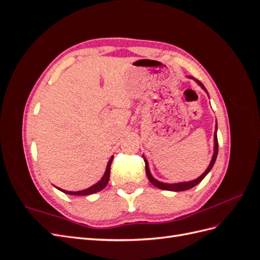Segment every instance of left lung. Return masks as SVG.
Returning <instances> with one entry per match:
<instances>
[{
    "label": "left lung",
    "instance_id": "8db88e82",
    "mask_svg": "<svg viewBox=\"0 0 260 260\" xmlns=\"http://www.w3.org/2000/svg\"><path fill=\"white\" fill-rule=\"evenodd\" d=\"M187 78H190V79H193L196 83H198L201 88L205 91L207 94V90L205 86H204V84L199 81L198 79H195V78H193L192 76H187ZM217 155H218V139H217V123H216V129H215V135H214V154H212V157H211V160H210V164L208 165L207 169L203 172V174L199 177L196 178L194 180H191V181H186V182H177V183H166V182H161V181H158L157 179H155L151 171H149V167H148V162L147 160L144 158V161H145V171H146V175H147V178L149 180V182H151L153 185H155L156 187L160 188V190H167V191H175V192H181V191H186V190H190V188L194 187L195 185H198L201 181L205 178L208 172L211 170V168L214 167L215 165V161H216V158H217ZM144 157V156H143Z\"/></svg>",
    "mask_w": 260,
    "mask_h": 260
}]
</instances>
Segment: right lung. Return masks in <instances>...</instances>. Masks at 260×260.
I'll list each match as a JSON object with an SVG mask.
<instances>
[{
    "label": "right lung",
    "mask_w": 260,
    "mask_h": 260,
    "mask_svg": "<svg viewBox=\"0 0 260 260\" xmlns=\"http://www.w3.org/2000/svg\"><path fill=\"white\" fill-rule=\"evenodd\" d=\"M113 158L114 156L111 157V159L108 160L107 162V166H106V170L104 172L103 177L101 178V180L99 181V182H96L95 184H93L92 186L85 188V190H82V191H77V192H72V191H66V190H61V188L55 186L56 188H58L59 191H61L62 193H66V194H69V195H90V194H94L96 192H100L103 190V188L107 185L108 183V180H109V175H111V165H112V161H113Z\"/></svg>",
    "instance_id": "1"
}]
</instances>
